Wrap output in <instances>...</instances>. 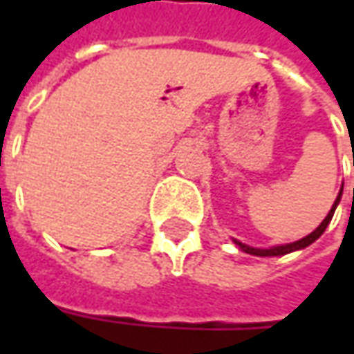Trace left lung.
<instances>
[{
  "label": "left lung",
  "instance_id": "left-lung-1",
  "mask_svg": "<svg viewBox=\"0 0 354 354\" xmlns=\"http://www.w3.org/2000/svg\"><path fill=\"white\" fill-rule=\"evenodd\" d=\"M341 195H343V189L339 191V195H337V198H335V205L331 207V211H329V214L323 218V223H321L311 234H307L306 238H301V240H295V242H292V244H281V246H274V248H252V246H246V244H242V242H238V240H234V244H236L240 250H244L246 254H254V256H283V254H290V252H295V250H301V248H307L309 244H313L317 238L325 232V228H327V225L331 223V218H333V212L335 209H337V205H339V201H341Z\"/></svg>",
  "mask_w": 354,
  "mask_h": 354
}]
</instances>
